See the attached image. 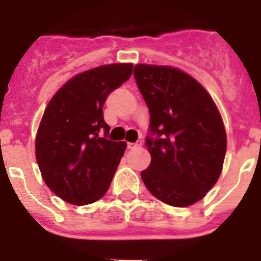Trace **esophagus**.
I'll list each match as a JSON object with an SVG mask.
<instances>
[{"instance_id":"esophagus-1","label":"esophagus","mask_w":261,"mask_h":261,"mask_svg":"<svg viewBox=\"0 0 261 261\" xmlns=\"http://www.w3.org/2000/svg\"><path fill=\"white\" fill-rule=\"evenodd\" d=\"M140 145H141V141H136V143H127V149H135V147Z\"/></svg>"}]
</instances>
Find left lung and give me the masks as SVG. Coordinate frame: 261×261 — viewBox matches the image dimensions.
<instances>
[{"mask_svg": "<svg viewBox=\"0 0 261 261\" xmlns=\"http://www.w3.org/2000/svg\"><path fill=\"white\" fill-rule=\"evenodd\" d=\"M134 75L150 112L144 184L164 203L191 206L222 170L227 140L220 112L208 92L177 68L138 64Z\"/></svg>", "mask_w": 261, "mask_h": 261, "instance_id": "left-lung-1", "label": "left lung"}]
</instances>
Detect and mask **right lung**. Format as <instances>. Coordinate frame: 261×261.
Listing matches in <instances>:
<instances>
[{
    "mask_svg": "<svg viewBox=\"0 0 261 261\" xmlns=\"http://www.w3.org/2000/svg\"><path fill=\"white\" fill-rule=\"evenodd\" d=\"M131 74L128 63L101 65L73 77L50 99L35 152L44 181L63 201L89 204L109 191L126 143L107 139L102 107Z\"/></svg>",
    "mask_w": 261,
    "mask_h": 261,
    "instance_id": "obj_1",
    "label": "right lung"
}]
</instances>
